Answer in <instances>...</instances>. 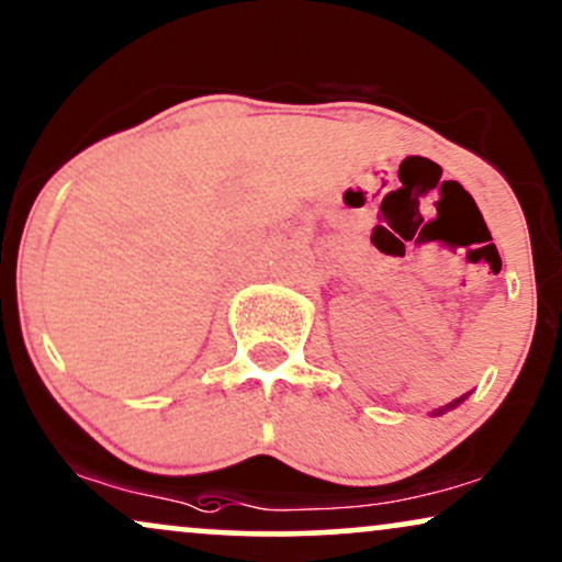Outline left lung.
<instances>
[{"label":"left lung","instance_id":"1","mask_svg":"<svg viewBox=\"0 0 562 562\" xmlns=\"http://www.w3.org/2000/svg\"><path fill=\"white\" fill-rule=\"evenodd\" d=\"M472 394V392H470ZM470 394H464V396H459V400H453V402H449V404H443V407H438V409H432L430 412V417H438V415H446V412H449V409H457L459 407V404L461 402H464L467 400V396H470Z\"/></svg>","mask_w":562,"mask_h":562}]
</instances>
